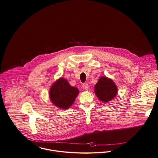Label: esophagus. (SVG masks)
<instances>
[{
    "instance_id": "esophagus-1",
    "label": "esophagus",
    "mask_w": 158,
    "mask_h": 158,
    "mask_svg": "<svg viewBox=\"0 0 158 158\" xmlns=\"http://www.w3.org/2000/svg\"><path fill=\"white\" fill-rule=\"evenodd\" d=\"M82 88L85 89V90H88L89 89V86H88V84L87 83H84L82 84Z\"/></svg>"
}]
</instances>
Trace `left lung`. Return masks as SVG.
<instances>
[{
  "label": "left lung",
  "mask_w": 158,
  "mask_h": 158,
  "mask_svg": "<svg viewBox=\"0 0 158 158\" xmlns=\"http://www.w3.org/2000/svg\"><path fill=\"white\" fill-rule=\"evenodd\" d=\"M94 91L100 101L108 102L117 95L118 89L112 79L102 76L95 85Z\"/></svg>",
  "instance_id": "left-lung-1"
}]
</instances>
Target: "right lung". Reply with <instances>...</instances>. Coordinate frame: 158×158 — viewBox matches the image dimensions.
I'll use <instances>...</instances> for the list:
<instances>
[{
	"instance_id": "obj_1",
	"label": "right lung",
	"mask_w": 158,
	"mask_h": 158,
	"mask_svg": "<svg viewBox=\"0 0 158 158\" xmlns=\"http://www.w3.org/2000/svg\"><path fill=\"white\" fill-rule=\"evenodd\" d=\"M79 91L72 86L66 79L61 77L51 86L49 96L54 105L61 109H68L73 104Z\"/></svg>"
}]
</instances>
